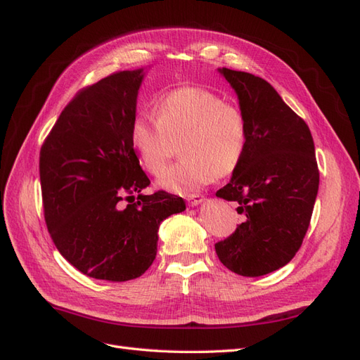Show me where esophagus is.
<instances>
[{
	"label": "esophagus",
	"mask_w": 360,
	"mask_h": 360,
	"mask_svg": "<svg viewBox=\"0 0 360 360\" xmlns=\"http://www.w3.org/2000/svg\"><path fill=\"white\" fill-rule=\"evenodd\" d=\"M184 198H186L189 205H198L204 201V197L200 193H189V195H184Z\"/></svg>",
	"instance_id": "34e87169"
}]
</instances>
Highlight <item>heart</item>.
Listing matches in <instances>:
<instances>
[{"mask_svg": "<svg viewBox=\"0 0 360 360\" xmlns=\"http://www.w3.org/2000/svg\"><path fill=\"white\" fill-rule=\"evenodd\" d=\"M153 115H138L130 126V143L141 167L160 176L179 142L182 159L159 180L167 191H197L213 177L237 171L249 144V122L240 106L228 103L221 94L180 86L159 96Z\"/></svg>", "mask_w": 360, "mask_h": 360, "instance_id": "obj_1", "label": "heart"}]
</instances>
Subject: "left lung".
I'll return each mask as SVG.
<instances>
[{
  "mask_svg": "<svg viewBox=\"0 0 360 360\" xmlns=\"http://www.w3.org/2000/svg\"><path fill=\"white\" fill-rule=\"evenodd\" d=\"M249 122V144L217 197L238 202L245 219L214 245L217 258L242 276H261L297 254L317 198L320 171L311 130L263 78L222 68Z\"/></svg>",
  "mask_w": 360,
  "mask_h": 360,
  "instance_id": "1",
  "label": "left lung"
}]
</instances>
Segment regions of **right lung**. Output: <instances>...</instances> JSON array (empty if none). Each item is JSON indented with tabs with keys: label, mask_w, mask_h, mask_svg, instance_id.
Instances as JSON below:
<instances>
[{
	"label": "right lung",
	"mask_w": 360,
	"mask_h": 360,
	"mask_svg": "<svg viewBox=\"0 0 360 360\" xmlns=\"http://www.w3.org/2000/svg\"><path fill=\"white\" fill-rule=\"evenodd\" d=\"M143 69L115 72L79 90L40 148L43 214L52 242L81 274L130 281L151 266L177 195H144L150 180L130 143Z\"/></svg>",
	"instance_id": "obj_1"
}]
</instances>
